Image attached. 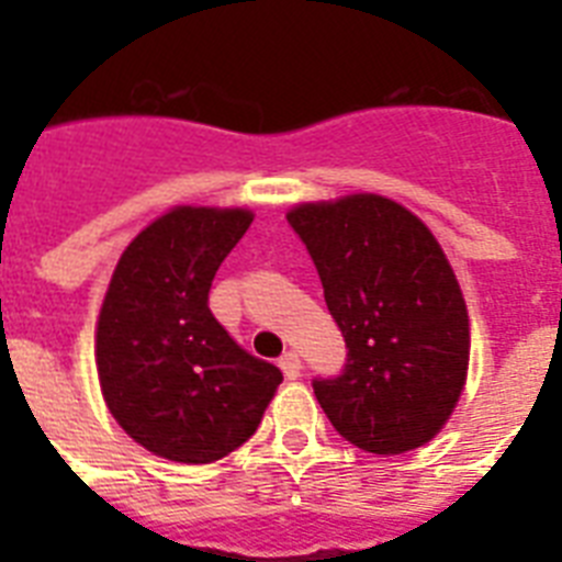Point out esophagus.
<instances>
[{
	"instance_id": "obj_1",
	"label": "esophagus",
	"mask_w": 562,
	"mask_h": 562,
	"mask_svg": "<svg viewBox=\"0 0 562 562\" xmlns=\"http://www.w3.org/2000/svg\"><path fill=\"white\" fill-rule=\"evenodd\" d=\"M280 368H282V373L289 375V379H297L300 370H303V361H300L297 352L289 350V352H282V356H280Z\"/></svg>"
}]
</instances>
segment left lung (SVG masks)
<instances>
[{
	"instance_id": "obj_1",
	"label": "left lung",
	"mask_w": 562,
	"mask_h": 562,
	"mask_svg": "<svg viewBox=\"0 0 562 562\" xmlns=\"http://www.w3.org/2000/svg\"><path fill=\"white\" fill-rule=\"evenodd\" d=\"M289 224L347 344L341 373L312 382L335 431L373 454L428 443L470 364L467 306L431 229L379 194L303 203Z\"/></svg>"
}]
</instances>
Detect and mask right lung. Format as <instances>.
Instances as JSON below:
<instances>
[{
  "label": "right lung",
  "mask_w": 562,
  "mask_h": 562,
  "mask_svg": "<svg viewBox=\"0 0 562 562\" xmlns=\"http://www.w3.org/2000/svg\"><path fill=\"white\" fill-rule=\"evenodd\" d=\"M250 221L247 210L178 206L127 245L110 280L95 333L101 393L119 426L169 461L238 449L282 382L210 312L215 271Z\"/></svg>",
  "instance_id": "right-lung-1"
}]
</instances>
